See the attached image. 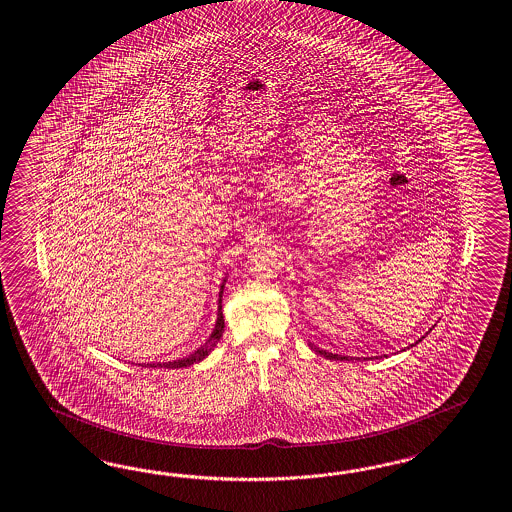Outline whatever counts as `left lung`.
Segmentation results:
<instances>
[{
  "mask_svg": "<svg viewBox=\"0 0 512 512\" xmlns=\"http://www.w3.org/2000/svg\"><path fill=\"white\" fill-rule=\"evenodd\" d=\"M418 341H421V340H418ZM418 341H416V343H418ZM416 343H414V345H416ZM310 347H312V349H314L315 353L321 354V356H325V358H330V360H347V356H341V354H332V353H327V351H321V349H319V347H315V345H312V343H310Z\"/></svg>",
  "mask_w": 512,
  "mask_h": 512,
  "instance_id": "8db88e82",
  "label": "left lung"
}]
</instances>
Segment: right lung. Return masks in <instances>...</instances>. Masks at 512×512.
<instances>
[{
    "mask_svg": "<svg viewBox=\"0 0 512 512\" xmlns=\"http://www.w3.org/2000/svg\"><path fill=\"white\" fill-rule=\"evenodd\" d=\"M226 282V280H224ZM223 286H221V293H219V312H217V323H215V328H213V332H211L210 340L206 341L204 345H200L195 353L189 354V356H185L182 360H174V362H158V364H146V367H169V369H178V367H189L193 366V364H197L200 360H204L208 354L211 353V349L217 345V341L221 340V336H223L224 332V317H223Z\"/></svg>",
    "mask_w": 512,
    "mask_h": 512,
    "instance_id": "obj_1",
    "label": "right lung"
}]
</instances>
